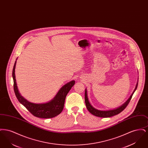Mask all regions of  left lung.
I'll return each mask as SVG.
<instances>
[{"label":"left lung","mask_w":148,"mask_h":148,"mask_svg":"<svg viewBox=\"0 0 148 148\" xmlns=\"http://www.w3.org/2000/svg\"><path fill=\"white\" fill-rule=\"evenodd\" d=\"M138 86V83L136 85V87L134 89V92L132 93V94L131 95V96L130 97V98L128 99V100L127 101L123 104L122 106H120L119 107L114 109L113 110H106V111H103V110H99L97 109H95L92 105L90 104L88 99V96H87V91L85 89V104L87 109L88 110V111L90 113L92 114V115L96 116H98V117H101V118H109V117H111L114 116L115 115H117L120 113H121L123 110H124L125 109V108L127 107V106L128 105V104L129 103L131 99L132 98V96L134 94V92L136 90V88Z\"/></svg>","instance_id":"8db88e82"}]
</instances>
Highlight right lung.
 <instances>
[{
  "label": "right lung",
  "mask_w": 148,
  "mask_h": 148,
  "mask_svg": "<svg viewBox=\"0 0 148 148\" xmlns=\"http://www.w3.org/2000/svg\"><path fill=\"white\" fill-rule=\"evenodd\" d=\"M16 59L14 63L12 75L14 81V92L18 101L27 109L30 113L36 117L47 119L52 118L59 115L63 109L66 96L75 84V81L72 80L64 85L59 90L54 99L48 103L42 104L30 103L21 96L18 89L15 75Z\"/></svg>",
  "instance_id": "add662e5"
}]
</instances>
